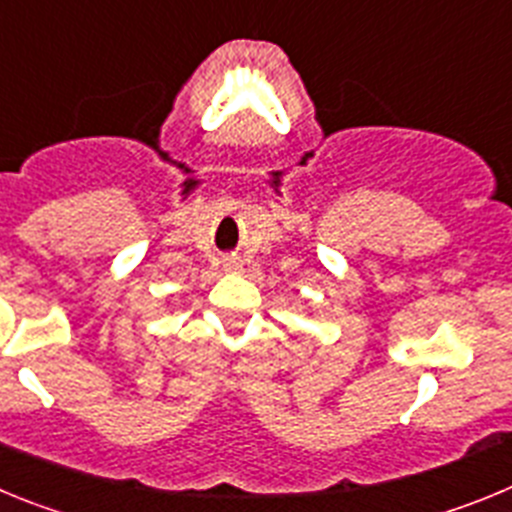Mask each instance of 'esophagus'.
Instances as JSON below:
<instances>
[{
    "label": "esophagus",
    "mask_w": 512,
    "mask_h": 512,
    "mask_svg": "<svg viewBox=\"0 0 512 512\" xmlns=\"http://www.w3.org/2000/svg\"><path fill=\"white\" fill-rule=\"evenodd\" d=\"M224 265H227V267H229V270H234V267H239V265H237V262H234V260H227V262H224Z\"/></svg>",
    "instance_id": "obj_1"
}]
</instances>
